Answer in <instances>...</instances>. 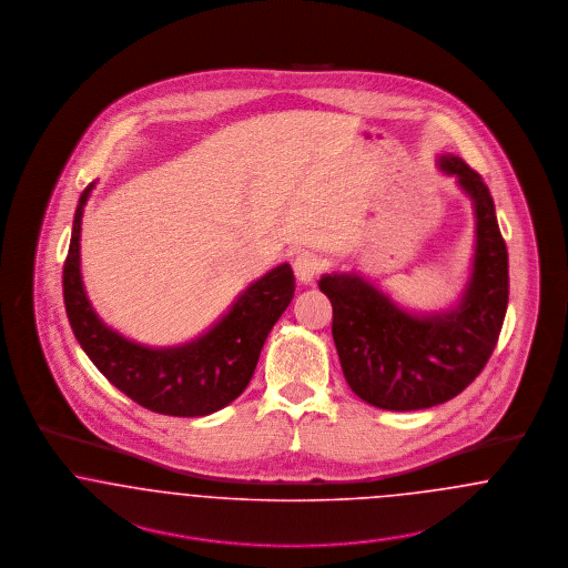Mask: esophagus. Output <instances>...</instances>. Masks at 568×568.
I'll return each mask as SVG.
<instances>
[{
    "label": "esophagus",
    "instance_id": "obj_1",
    "mask_svg": "<svg viewBox=\"0 0 568 568\" xmlns=\"http://www.w3.org/2000/svg\"><path fill=\"white\" fill-rule=\"evenodd\" d=\"M294 272H296L297 281L304 285H311L315 281V276L320 274V260L317 255L304 251L294 260Z\"/></svg>",
    "mask_w": 568,
    "mask_h": 568
}]
</instances>
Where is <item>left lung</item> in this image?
<instances>
[{
    "instance_id": "8db88e82",
    "label": "left lung",
    "mask_w": 568,
    "mask_h": 568,
    "mask_svg": "<svg viewBox=\"0 0 568 568\" xmlns=\"http://www.w3.org/2000/svg\"><path fill=\"white\" fill-rule=\"evenodd\" d=\"M475 211V253L458 302L413 313L357 272H332L320 290L332 302V336L353 394L385 410L443 405L464 392L498 343L509 302V255L484 179L458 155H438Z\"/></svg>"
}]
</instances>
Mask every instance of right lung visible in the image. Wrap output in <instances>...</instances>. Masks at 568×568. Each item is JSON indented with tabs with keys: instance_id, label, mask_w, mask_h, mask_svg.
Here are the masks:
<instances>
[{
	"instance_id": "obj_1",
	"label": "right lung",
	"mask_w": 568,
	"mask_h": 568,
	"mask_svg": "<svg viewBox=\"0 0 568 568\" xmlns=\"http://www.w3.org/2000/svg\"><path fill=\"white\" fill-rule=\"evenodd\" d=\"M93 187L89 183L81 193L63 264L65 313L82 352L116 389L149 410L202 417L230 405L248 385L272 325L294 297L292 266L281 264L253 281L216 324L190 343L140 345L98 317L82 285V213Z\"/></svg>"
}]
</instances>
